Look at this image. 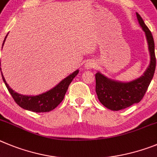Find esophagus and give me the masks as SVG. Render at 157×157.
<instances>
[{
    "mask_svg": "<svg viewBox=\"0 0 157 157\" xmlns=\"http://www.w3.org/2000/svg\"><path fill=\"white\" fill-rule=\"evenodd\" d=\"M96 66V63L94 60H88L84 63V69L88 70V69H93Z\"/></svg>",
    "mask_w": 157,
    "mask_h": 157,
    "instance_id": "esophagus-1",
    "label": "esophagus"
}]
</instances>
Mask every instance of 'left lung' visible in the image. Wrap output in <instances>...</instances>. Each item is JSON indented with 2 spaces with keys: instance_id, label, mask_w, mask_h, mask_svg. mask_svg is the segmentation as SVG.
Returning a JSON list of instances; mask_svg holds the SVG:
<instances>
[{
  "instance_id": "1",
  "label": "left lung",
  "mask_w": 157,
  "mask_h": 157,
  "mask_svg": "<svg viewBox=\"0 0 157 157\" xmlns=\"http://www.w3.org/2000/svg\"><path fill=\"white\" fill-rule=\"evenodd\" d=\"M138 23L145 32L148 43L150 63L143 75L128 82L112 80L98 72L95 74V91L100 102L113 111H118L138 103L147 91L156 69L155 44L152 33L140 15L136 12Z\"/></svg>"
}]
</instances>
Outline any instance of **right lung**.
<instances>
[{"instance_id":"add662e5","label":"right lung","mask_w":157,"mask_h":157,"mask_svg":"<svg viewBox=\"0 0 157 157\" xmlns=\"http://www.w3.org/2000/svg\"><path fill=\"white\" fill-rule=\"evenodd\" d=\"M8 34L5 36L4 42H3V45L5 44ZM78 73L79 70H77L68 77L63 79L57 85L52 87L49 91L37 94V95H23V94H19L18 92H15L9 87L5 77L3 76L2 72H1V76H2L3 81L5 82L9 93L12 94V98H14L15 102L21 108L35 113H44L52 111L62 102L70 83L73 80V78L78 74Z\"/></svg>"}]
</instances>
